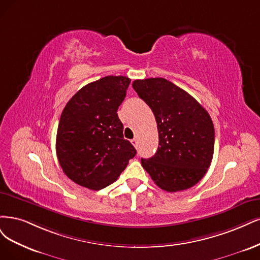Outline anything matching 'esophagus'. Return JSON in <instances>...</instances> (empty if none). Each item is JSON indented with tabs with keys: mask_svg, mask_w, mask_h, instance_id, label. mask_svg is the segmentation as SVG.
Segmentation results:
<instances>
[{
	"mask_svg": "<svg viewBox=\"0 0 260 260\" xmlns=\"http://www.w3.org/2000/svg\"><path fill=\"white\" fill-rule=\"evenodd\" d=\"M131 142H132V145H133L134 147H136V148H137V144H138V139H137V138H134V139H132V140H131Z\"/></svg>",
	"mask_w": 260,
	"mask_h": 260,
	"instance_id": "1",
	"label": "esophagus"
}]
</instances>
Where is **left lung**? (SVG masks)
<instances>
[{"label":"left lung","mask_w":260,"mask_h":260,"mask_svg":"<svg viewBox=\"0 0 260 260\" xmlns=\"http://www.w3.org/2000/svg\"><path fill=\"white\" fill-rule=\"evenodd\" d=\"M133 88L151 108L158 147L141 165L167 192L194 186L204 177L214 154L215 129L208 112L186 90L163 78L136 80Z\"/></svg>","instance_id":"1"}]
</instances>
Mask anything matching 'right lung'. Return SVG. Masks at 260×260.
Listing matches in <instances>:
<instances>
[{
    "label": "right lung",
    "instance_id": "1",
    "mask_svg": "<svg viewBox=\"0 0 260 260\" xmlns=\"http://www.w3.org/2000/svg\"><path fill=\"white\" fill-rule=\"evenodd\" d=\"M129 83L126 77L108 75L82 87L63 109L56 153L63 173L82 187L109 186L136 155V149L123 137L116 113Z\"/></svg>",
    "mask_w": 260,
    "mask_h": 260
}]
</instances>
